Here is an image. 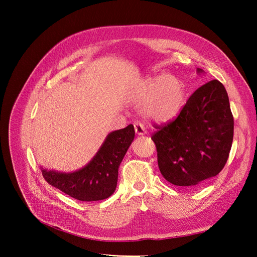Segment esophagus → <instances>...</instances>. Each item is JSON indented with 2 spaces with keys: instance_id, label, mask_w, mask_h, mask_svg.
I'll list each match as a JSON object with an SVG mask.
<instances>
[{
  "instance_id": "34e87169",
  "label": "esophagus",
  "mask_w": 257,
  "mask_h": 257,
  "mask_svg": "<svg viewBox=\"0 0 257 257\" xmlns=\"http://www.w3.org/2000/svg\"><path fill=\"white\" fill-rule=\"evenodd\" d=\"M134 127H135V133L137 135H145V134H147V131H146L145 126L143 125L142 123H139V122L134 123Z\"/></svg>"
}]
</instances>
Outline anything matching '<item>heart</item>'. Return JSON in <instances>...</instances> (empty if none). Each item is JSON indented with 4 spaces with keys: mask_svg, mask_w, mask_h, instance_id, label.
Segmentation results:
<instances>
[{
    "mask_svg": "<svg viewBox=\"0 0 257 257\" xmlns=\"http://www.w3.org/2000/svg\"><path fill=\"white\" fill-rule=\"evenodd\" d=\"M132 98L142 104L145 118L169 122L177 118L185 105L184 83L174 75L148 77L137 85Z\"/></svg>",
    "mask_w": 257,
    "mask_h": 257,
    "instance_id": "obj_1",
    "label": "heart"
}]
</instances>
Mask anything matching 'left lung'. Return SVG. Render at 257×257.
Masks as SVG:
<instances>
[{"instance_id": "8db88e82", "label": "left lung", "mask_w": 257, "mask_h": 257, "mask_svg": "<svg viewBox=\"0 0 257 257\" xmlns=\"http://www.w3.org/2000/svg\"><path fill=\"white\" fill-rule=\"evenodd\" d=\"M204 71L197 68V73ZM152 135L160 172L179 186L199 185L226 164L234 137V118L227 92L219 80L199 87L177 118L154 125Z\"/></svg>"}]
</instances>
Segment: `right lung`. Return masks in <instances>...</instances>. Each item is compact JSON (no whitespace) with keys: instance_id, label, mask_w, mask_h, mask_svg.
<instances>
[{"instance_id":"obj_1","label":"right lung","mask_w":257,"mask_h":257,"mask_svg":"<svg viewBox=\"0 0 257 257\" xmlns=\"http://www.w3.org/2000/svg\"><path fill=\"white\" fill-rule=\"evenodd\" d=\"M134 137L135 130L132 124L113 131L107 135L94 158L81 169L67 174L42 168L43 177L50 185L75 199H106L116 188L119 166Z\"/></svg>"}]
</instances>
